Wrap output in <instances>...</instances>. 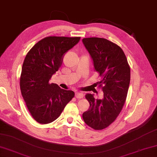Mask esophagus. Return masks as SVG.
Listing matches in <instances>:
<instances>
[{"label":"esophagus","mask_w":157,"mask_h":157,"mask_svg":"<svg viewBox=\"0 0 157 157\" xmlns=\"http://www.w3.org/2000/svg\"><path fill=\"white\" fill-rule=\"evenodd\" d=\"M75 97L77 99H81L83 98V94L82 93H79V92H76L75 94Z\"/></svg>","instance_id":"1"}]
</instances>
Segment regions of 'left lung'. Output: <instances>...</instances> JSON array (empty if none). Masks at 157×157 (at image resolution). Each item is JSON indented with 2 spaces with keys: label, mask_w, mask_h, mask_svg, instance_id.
Listing matches in <instances>:
<instances>
[{
  "label": "left lung",
  "mask_w": 157,
  "mask_h": 157,
  "mask_svg": "<svg viewBox=\"0 0 157 157\" xmlns=\"http://www.w3.org/2000/svg\"><path fill=\"white\" fill-rule=\"evenodd\" d=\"M82 43L92 58L95 71L101 77L98 87L103 91L102 99L86 94L90 106L82 113V119L87 125L99 131L111 124L122 111L129 87L131 68L122 49L111 41L88 37L83 38Z\"/></svg>",
  "instance_id": "left-lung-1"
}]
</instances>
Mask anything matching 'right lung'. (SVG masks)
Wrapping results in <instances>:
<instances>
[{
    "instance_id": "right-lung-1",
    "label": "right lung",
    "mask_w": 157,
    "mask_h": 157,
    "mask_svg": "<svg viewBox=\"0 0 157 157\" xmlns=\"http://www.w3.org/2000/svg\"><path fill=\"white\" fill-rule=\"evenodd\" d=\"M80 39L46 37L35 44L26 55L20 75V90L29 111L38 123L46 124L57 119L75 96L73 91L63 90L49 81L61 67L65 53Z\"/></svg>"
}]
</instances>
